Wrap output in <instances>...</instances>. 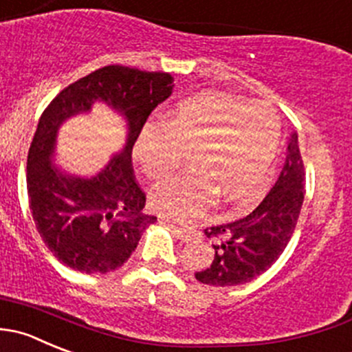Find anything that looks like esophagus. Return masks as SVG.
<instances>
[{
	"instance_id": "esophagus-1",
	"label": "esophagus",
	"mask_w": 352,
	"mask_h": 352,
	"mask_svg": "<svg viewBox=\"0 0 352 352\" xmlns=\"http://www.w3.org/2000/svg\"><path fill=\"white\" fill-rule=\"evenodd\" d=\"M166 221H168V220H166ZM172 228H173V232H175V234H177V237H179L182 242H189L190 239L194 237L192 232H189V230H187V228L179 227V225L172 223Z\"/></svg>"
}]
</instances>
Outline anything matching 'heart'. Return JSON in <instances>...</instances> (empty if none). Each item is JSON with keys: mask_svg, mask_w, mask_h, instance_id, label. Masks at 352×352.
Listing matches in <instances>:
<instances>
[{"mask_svg": "<svg viewBox=\"0 0 352 352\" xmlns=\"http://www.w3.org/2000/svg\"><path fill=\"white\" fill-rule=\"evenodd\" d=\"M278 142L280 120L270 104L206 91L173 104L162 125H146L132 153L156 182L172 179L192 153L194 175L151 194L158 213L190 220L214 201L232 204L234 214L248 211L267 190Z\"/></svg>", "mask_w": 352, "mask_h": 352, "instance_id": "1", "label": "heart"}]
</instances>
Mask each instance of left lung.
<instances>
[{
  "label": "left lung",
  "mask_w": 352,
  "mask_h": 352,
  "mask_svg": "<svg viewBox=\"0 0 352 352\" xmlns=\"http://www.w3.org/2000/svg\"><path fill=\"white\" fill-rule=\"evenodd\" d=\"M305 175L294 132L284 168L258 208L241 220L204 230L206 237L214 241V256L210 267L194 274L201 284L214 287L248 284L277 261L287 248L301 213Z\"/></svg>",
  "instance_id": "1"
}]
</instances>
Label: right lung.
<instances>
[{"label":"right lung","instance_id":"right-lung-1","mask_svg":"<svg viewBox=\"0 0 352 352\" xmlns=\"http://www.w3.org/2000/svg\"><path fill=\"white\" fill-rule=\"evenodd\" d=\"M165 72L108 65L60 91L43 111L27 156V194L41 239L72 270L108 274L120 268L146 227L144 190L132 168V148L151 111L172 94ZM103 100L124 115L129 134L124 151L91 179L61 174L50 165L59 125Z\"/></svg>","mask_w":352,"mask_h":352}]
</instances>
